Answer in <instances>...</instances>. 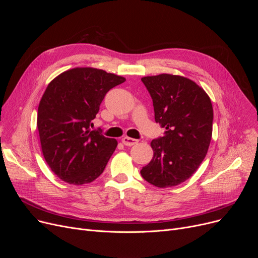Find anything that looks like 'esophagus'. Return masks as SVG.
Instances as JSON below:
<instances>
[{
    "mask_svg": "<svg viewBox=\"0 0 258 258\" xmlns=\"http://www.w3.org/2000/svg\"><path fill=\"white\" fill-rule=\"evenodd\" d=\"M122 143L126 146H132V145L137 144L138 140L134 139V138H130V137H124V138H122Z\"/></svg>",
    "mask_w": 258,
    "mask_h": 258,
    "instance_id": "1",
    "label": "esophagus"
}]
</instances>
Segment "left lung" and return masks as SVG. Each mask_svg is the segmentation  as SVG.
Masks as SVG:
<instances>
[{"label": "left lung", "instance_id": "obj_1", "mask_svg": "<svg viewBox=\"0 0 258 258\" xmlns=\"http://www.w3.org/2000/svg\"><path fill=\"white\" fill-rule=\"evenodd\" d=\"M153 99L155 120L165 128L151 143L154 157L141 169L142 178L157 187L179 185L197 171L212 136L213 108L206 92L179 75L141 78Z\"/></svg>", "mask_w": 258, "mask_h": 258}]
</instances>
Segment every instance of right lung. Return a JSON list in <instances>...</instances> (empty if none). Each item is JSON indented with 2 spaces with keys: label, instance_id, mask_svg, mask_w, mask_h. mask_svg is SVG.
I'll return each instance as SVG.
<instances>
[{
  "label": "right lung",
  "instance_id": "1",
  "mask_svg": "<svg viewBox=\"0 0 258 258\" xmlns=\"http://www.w3.org/2000/svg\"><path fill=\"white\" fill-rule=\"evenodd\" d=\"M125 78L94 68H74L48 85L37 112L47 164L69 184L93 182L103 172L117 141L91 130L105 94Z\"/></svg>",
  "mask_w": 258,
  "mask_h": 258
}]
</instances>
